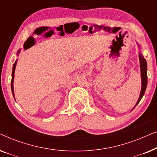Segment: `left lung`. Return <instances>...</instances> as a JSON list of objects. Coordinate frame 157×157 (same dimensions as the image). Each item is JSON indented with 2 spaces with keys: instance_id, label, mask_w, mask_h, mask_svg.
Here are the masks:
<instances>
[{
  "instance_id": "1",
  "label": "left lung",
  "mask_w": 157,
  "mask_h": 157,
  "mask_svg": "<svg viewBox=\"0 0 157 157\" xmlns=\"http://www.w3.org/2000/svg\"><path fill=\"white\" fill-rule=\"evenodd\" d=\"M139 46V45H138ZM139 61H140V70H141V90L140 92V95H139V99L137 101L136 105H135L134 109L135 107L136 106V105L139 104L141 98H142L144 94L145 93L146 89L147 86V63L146 59L144 58L143 55L141 53H139ZM132 109V110H133Z\"/></svg>"
}]
</instances>
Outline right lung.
<instances>
[{
    "instance_id": "right-lung-1",
    "label": "right lung",
    "mask_w": 157,
    "mask_h": 157,
    "mask_svg": "<svg viewBox=\"0 0 157 157\" xmlns=\"http://www.w3.org/2000/svg\"><path fill=\"white\" fill-rule=\"evenodd\" d=\"M20 53V50L18 51V52H17V55L18 54V53ZM17 60L16 61H15V63L13 64V71H12V79H11V90H12V93H13V97L15 98V96H14V89H13V80H14V75H15V69H16V63H17Z\"/></svg>"
}]
</instances>
